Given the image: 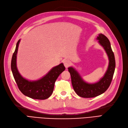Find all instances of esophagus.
<instances>
[{
	"mask_svg": "<svg viewBox=\"0 0 128 128\" xmlns=\"http://www.w3.org/2000/svg\"><path fill=\"white\" fill-rule=\"evenodd\" d=\"M63 62H64V67H66V68H68L69 66L70 65V64H71V62H70V60H64V61H63Z\"/></svg>",
	"mask_w": 128,
	"mask_h": 128,
	"instance_id": "34e87169",
	"label": "esophagus"
}]
</instances>
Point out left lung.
<instances>
[{
  "mask_svg": "<svg viewBox=\"0 0 128 128\" xmlns=\"http://www.w3.org/2000/svg\"><path fill=\"white\" fill-rule=\"evenodd\" d=\"M99 44L106 52L109 64L104 76L95 83H88L83 80L78 72L72 67H68L70 74L72 86L77 94L83 98H93L102 94L109 88L113 79L115 68V60L110 43L106 36L99 34L96 38Z\"/></svg>",
  "mask_w": 128,
  "mask_h": 128,
  "instance_id": "1",
  "label": "left lung"
}]
</instances>
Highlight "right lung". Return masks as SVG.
Segmentation results:
<instances>
[{"mask_svg": "<svg viewBox=\"0 0 128 128\" xmlns=\"http://www.w3.org/2000/svg\"><path fill=\"white\" fill-rule=\"evenodd\" d=\"M19 40L11 61V69L14 78L19 90L23 94L28 97L39 100L48 99L52 94L56 80L60 74L65 70L63 63L53 67L41 78L36 80H29L23 77L19 72L16 65L17 53Z\"/></svg>", "mask_w": 128, "mask_h": 128, "instance_id": "obj_1", "label": "right lung"}]
</instances>
